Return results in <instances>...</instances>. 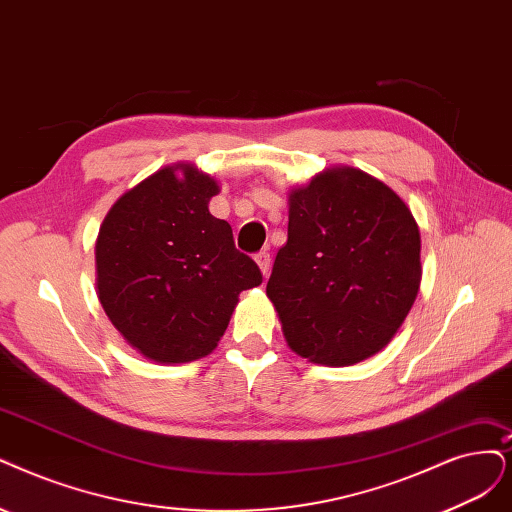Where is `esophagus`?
<instances>
[{"label":"esophagus","instance_id":"obj_1","mask_svg":"<svg viewBox=\"0 0 512 512\" xmlns=\"http://www.w3.org/2000/svg\"><path fill=\"white\" fill-rule=\"evenodd\" d=\"M255 261H257V266L261 268V272H263V276L268 278V274H270V253L268 251H259L257 255H255Z\"/></svg>","mask_w":512,"mask_h":512}]
</instances>
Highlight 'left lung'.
<instances>
[{
  "label": "left lung",
  "mask_w": 512,
  "mask_h": 512,
  "mask_svg": "<svg viewBox=\"0 0 512 512\" xmlns=\"http://www.w3.org/2000/svg\"><path fill=\"white\" fill-rule=\"evenodd\" d=\"M420 280L418 223L388 185L344 166L291 194L268 297L299 356L346 367L380 352Z\"/></svg>",
  "instance_id": "8db88e82"
}]
</instances>
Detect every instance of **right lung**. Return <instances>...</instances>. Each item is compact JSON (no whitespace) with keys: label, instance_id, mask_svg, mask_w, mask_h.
<instances>
[{"label":"right lung","instance_id":"1","mask_svg":"<svg viewBox=\"0 0 512 512\" xmlns=\"http://www.w3.org/2000/svg\"><path fill=\"white\" fill-rule=\"evenodd\" d=\"M158 170L124 194L97 240V287L126 342L158 363L213 352L238 295L261 285L232 227L208 213L219 185L192 166Z\"/></svg>","mask_w":512,"mask_h":512}]
</instances>
